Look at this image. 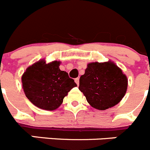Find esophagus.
<instances>
[{"label": "esophagus", "mask_w": 150, "mask_h": 150, "mask_svg": "<svg viewBox=\"0 0 150 150\" xmlns=\"http://www.w3.org/2000/svg\"><path fill=\"white\" fill-rule=\"evenodd\" d=\"M75 82L76 83V85H79V78H76V79H75Z\"/></svg>", "instance_id": "1"}]
</instances>
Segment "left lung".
<instances>
[{
  "mask_svg": "<svg viewBox=\"0 0 150 150\" xmlns=\"http://www.w3.org/2000/svg\"><path fill=\"white\" fill-rule=\"evenodd\" d=\"M79 89L93 108L105 110L123 99L127 89V78L111 61L91 62L80 76Z\"/></svg>",
  "mask_w": 150,
  "mask_h": 150,
  "instance_id": "8db88e82",
  "label": "left lung"
}]
</instances>
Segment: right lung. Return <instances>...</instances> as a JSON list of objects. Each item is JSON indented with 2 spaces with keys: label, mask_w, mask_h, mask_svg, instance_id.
<instances>
[{
  "label": "right lung",
  "mask_w": 150,
  "mask_h": 150,
  "mask_svg": "<svg viewBox=\"0 0 150 150\" xmlns=\"http://www.w3.org/2000/svg\"><path fill=\"white\" fill-rule=\"evenodd\" d=\"M59 61L46 63L44 59L27 68L22 76L23 89L31 103L41 109L54 110L65 96L77 86L68 73L59 69Z\"/></svg>",
  "instance_id": "obj_1"
}]
</instances>
